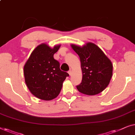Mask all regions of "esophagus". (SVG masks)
<instances>
[{"label":"esophagus","mask_w":135,"mask_h":135,"mask_svg":"<svg viewBox=\"0 0 135 135\" xmlns=\"http://www.w3.org/2000/svg\"><path fill=\"white\" fill-rule=\"evenodd\" d=\"M68 74H69V75H70V76H71V73H72L71 70H69V71H68Z\"/></svg>","instance_id":"esophagus-1"}]
</instances>
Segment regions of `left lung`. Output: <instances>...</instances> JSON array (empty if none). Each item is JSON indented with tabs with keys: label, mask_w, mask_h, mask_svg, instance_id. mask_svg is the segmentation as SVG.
Wrapping results in <instances>:
<instances>
[{
	"label": "left lung",
	"mask_w": 135,
	"mask_h": 135,
	"mask_svg": "<svg viewBox=\"0 0 135 135\" xmlns=\"http://www.w3.org/2000/svg\"><path fill=\"white\" fill-rule=\"evenodd\" d=\"M71 46L79 57L83 72L82 81L76 86L78 90L88 95L102 92L108 86L113 75L111 60L94 43Z\"/></svg>",
	"instance_id": "8db88e82"
}]
</instances>
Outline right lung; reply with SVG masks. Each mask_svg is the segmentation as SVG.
<instances>
[{
  "label": "right lung",
  "instance_id": "add662e5",
  "mask_svg": "<svg viewBox=\"0 0 135 135\" xmlns=\"http://www.w3.org/2000/svg\"><path fill=\"white\" fill-rule=\"evenodd\" d=\"M60 45L51 48L43 43L30 54L24 67L26 85L36 97L51 100L59 95L66 77L69 75L60 69V64L54 59V54Z\"/></svg>",
  "mask_w": 135,
  "mask_h": 135
}]
</instances>
